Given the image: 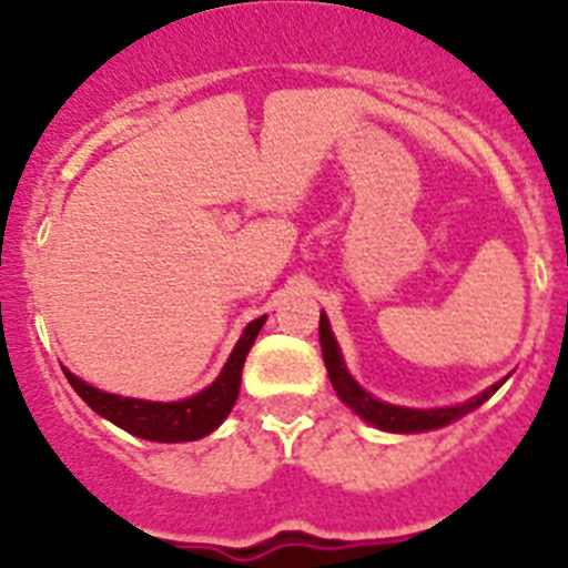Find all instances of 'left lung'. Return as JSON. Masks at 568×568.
Masks as SVG:
<instances>
[{"instance_id": "obj_1", "label": "left lung", "mask_w": 568, "mask_h": 568, "mask_svg": "<svg viewBox=\"0 0 568 568\" xmlns=\"http://www.w3.org/2000/svg\"><path fill=\"white\" fill-rule=\"evenodd\" d=\"M318 335H321V353H324V364H327V375L335 395H338V398L344 400V404L358 415V418H364L366 424H373L375 429H384V433L413 435V433H429V429L449 426L453 420L464 418V415H469L471 409H478L480 404H486L491 395L498 393V386L506 381L504 378L498 381V384H491L489 389H484L480 395H475V398H469L466 404H458V406H435V409L395 406L366 393L364 386L349 375V369H346L344 364V355H341V346L338 341H335L333 329H329V318L324 315V310H321Z\"/></svg>"}]
</instances>
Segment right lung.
Returning <instances> with one entry per match:
<instances>
[{"mask_svg":"<svg viewBox=\"0 0 568 568\" xmlns=\"http://www.w3.org/2000/svg\"><path fill=\"white\" fill-rule=\"evenodd\" d=\"M267 315L250 321L244 333H241L239 344L233 346L227 364L222 366L219 378L210 386H204L202 393L190 395L184 400H142V398H124V395L104 393L90 386L88 381H82L79 375H73L70 369H64L70 386L77 389L79 398L99 413L102 418H108L110 424L122 426L124 433L135 435V438L155 440V444H182V440H199L204 435H210L213 429L222 426V420L227 418L230 409H233L235 398H239L241 389V369H244V361H247L250 346L255 344V335L261 333Z\"/></svg>","mask_w":568,"mask_h":568,"instance_id":"right-lung-1","label":"right lung"}]
</instances>
